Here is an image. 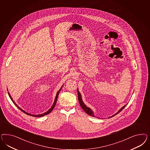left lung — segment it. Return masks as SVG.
<instances>
[{"mask_svg": "<svg viewBox=\"0 0 150 150\" xmlns=\"http://www.w3.org/2000/svg\"><path fill=\"white\" fill-rule=\"evenodd\" d=\"M77 95H78V100H79V103H80V106L83 109V110H84V111H85V112L87 114H88V115H91L92 117H95L93 112L92 110V109H91V108H90L89 107H87L86 105H85V103L83 102V101H82V99L81 95L80 94V92L79 91L78 88H77ZM127 105V104L125 105L124 106H123L122 108H121V109H120L119 110H118V112H117L116 113L114 114L112 116L110 117L109 118L113 117H114V115H117V114H118L119 113H120V112H121V111H122V110L125 108V107Z\"/></svg>", "mask_w": 150, "mask_h": 150, "instance_id": "obj_1", "label": "left lung"}]
</instances>
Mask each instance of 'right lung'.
<instances>
[{"instance_id":"1","label":"right lung","mask_w":150,"mask_h":150,"mask_svg":"<svg viewBox=\"0 0 150 150\" xmlns=\"http://www.w3.org/2000/svg\"><path fill=\"white\" fill-rule=\"evenodd\" d=\"M63 86V85L61 87V88L59 89V91H58V92L57 93V95H56L55 98L54 103H53V105H52V106L51 107V108H50V109H49L48 110H47L46 112L44 113L41 114H38V115H33V114H31L28 113H27V112H25V110H23V109H21L20 107H19L18 105L16 104V103L14 102V100H13V98L11 97V95H10V94L9 93V92H8V95H9V97H10V99L11 100L13 101V102L14 103V105H16V107L18 108V109H20V110H21L24 113L26 114L27 115H31V116H33V117H43V116L45 115H47V114H48L50 113V112L52 111V110H53V108H54L55 104H56V103H57V100L58 97V95H59V92H60V90H62V87ZM7 90H8V89H7Z\"/></svg>"}]
</instances>
